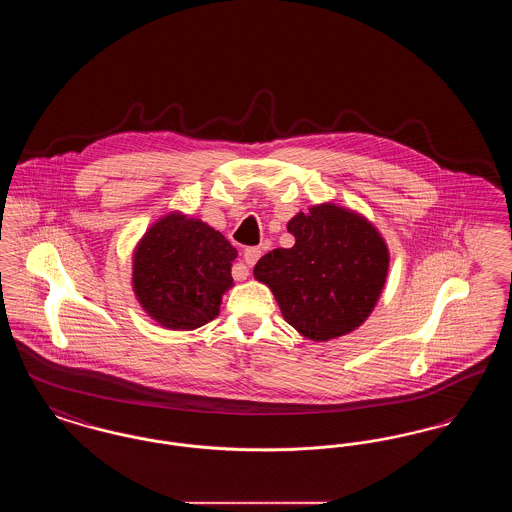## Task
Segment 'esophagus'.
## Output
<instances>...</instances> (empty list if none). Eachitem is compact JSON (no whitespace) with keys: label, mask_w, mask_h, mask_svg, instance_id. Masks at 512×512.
I'll return each instance as SVG.
<instances>
[{"label":"esophagus","mask_w":512,"mask_h":512,"mask_svg":"<svg viewBox=\"0 0 512 512\" xmlns=\"http://www.w3.org/2000/svg\"><path fill=\"white\" fill-rule=\"evenodd\" d=\"M261 255H263L261 247H247L244 253L245 265H247V267H253V265L259 261ZM245 274H247V272H245ZM242 278H244V276H242Z\"/></svg>","instance_id":"obj_1"}]
</instances>
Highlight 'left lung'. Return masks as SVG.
I'll return each mask as SVG.
<instances>
[{"mask_svg":"<svg viewBox=\"0 0 512 512\" xmlns=\"http://www.w3.org/2000/svg\"><path fill=\"white\" fill-rule=\"evenodd\" d=\"M290 249H272L253 274L274 293L282 317L305 338L332 340L365 322L386 282L390 255L363 217L318 205L288 222Z\"/></svg>","mask_w":512,"mask_h":512,"instance_id":"obj_1","label":"left lung"}]
</instances>
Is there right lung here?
Wrapping results in <instances>:
<instances>
[{"mask_svg":"<svg viewBox=\"0 0 512 512\" xmlns=\"http://www.w3.org/2000/svg\"><path fill=\"white\" fill-rule=\"evenodd\" d=\"M238 251L205 222L169 215L153 224L134 253V292L149 317L194 330L219 315Z\"/></svg>","mask_w":512,"mask_h":512,"instance_id":"obj_1","label":"right lung"}]
</instances>
